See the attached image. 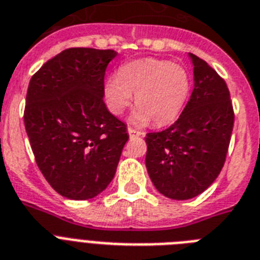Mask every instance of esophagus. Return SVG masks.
Segmentation results:
<instances>
[{
    "instance_id": "esophagus-1",
    "label": "esophagus",
    "mask_w": 260,
    "mask_h": 260,
    "mask_svg": "<svg viewBox=\"0 0 260 260\" xmlns=\"http://www.w3.org/2000/svg\"><path fill=\"white\" fill-rule=\"evenodd\" d=\"M128 134H129L131 139H134V137H140L141 135H143V132H140V131H137V129H134V128H131V126H128Z\"/></svg>"
}]
</instances>
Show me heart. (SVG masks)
<instances>
[{
    "label": "heart",
    "mask_w": 260,
    "mask_h": 260,
    "mask_svg": "<svg viewBox=\"0 0 260 260\" xmlns=\"http://www.w3.org/2000/svg\"><path fill=\"white\" fill-rule=\"evenodd\" d=\"M190 92V78L177 63L145 58L124 63L117 75L104 83V99L113 115H121L135 102L129 120L134 124L172 123L184 108Z\"/></svg>",
    "instance_id": "1"
}]
</instances>
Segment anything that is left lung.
Here are the masks:
<instances>
[{"label": "left lung", "mask_w": 260, "mask_h": 260, "mask_svg": "<svg viewBox=\"0 0 260 260\" xmlns=\"http://www.w3.org/2000/svg\"><path fill=\"white\" fill-rule=\"evenodd\" d=\"M194 88L177 121L148 134L145 167L157 190L171 200H190L215 181L228 154L234 112L224 80L208 63L187 54Z\"/></svg>", "instance_id": "left-lung-1"}]
</instances>
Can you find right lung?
Instances as JSON below:
<instances>
[{
    "instance_id": "1",
    "label": "right lung",
    "mask_w": 260,
    "mask_h": 260,
    "mask_svg": "<svg viewBox=\"0 0 260 260\" xmlns=\"http://www.w3.org/2000/svg\"><path fill=\"white\" fill-rule=\"evenodd\" d=\"M113 50L75 47L47 60L27 88L25 128L37 165L56 193L89 200L116 173L129 139L104 103V74Z\"/></svg>"
}]
</instances>
